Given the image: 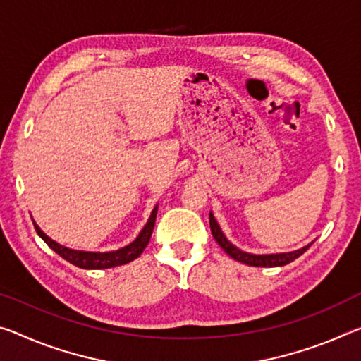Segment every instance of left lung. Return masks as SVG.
Returning <instances> with one entry per match:
<instances>
[{
    "instance_id": "1",
    "label": "left lung",
    "mask_w": 361,
    "mask_h": 361,
    "mask_svg": "<svg viewBox=\"0 0 361 361\" xmlns=\"http://www.w3.org/2000/svg\"><path fill=\"white\" fill-rule=\"evenodd\" d=\"M209 220H210V230L212 234H214L215 241L220 244V247L225 250V252L231 257V259L238 260V262H243L245 265H250V267H283V265H288V263L294 262L297 257H300L302 254L308 250L310 247V244L305 245V247H302L299 250H294V252H288V254H271V255H254V254H247V252H243V250H239L238 247H234V245L228 241L225 238V234L221 233L219 223L215 221L214 215H209Z\"/></svg>"
}]
</instances>
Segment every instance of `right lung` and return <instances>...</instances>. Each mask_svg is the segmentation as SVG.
<instances>
[{"mask_svg": "<svg viewBox=\"0 0 361 361\" xmlns=\"http://www.w3.org/2000/svg\"><path fill=\"white\" fill-rule=\"evenodd\" d=\"M156 215H157V207L152 210L149 221L146 223L145 228H142L140 236L136 238L133 243L128 244L127 247L118 249V250H116V252H104V254L82 252V250H73V249L64 247V245L57 244L53 241V239H49L47 234L39 230L35 221H33V226H35L38 236L42 238L43 241L47 243L56 254H59L64 260L71 262L72 265H75L78 268H85V270H101V268H112V267L125 265V263L138 259L142 250L146 249V245L149 244L154 225H156Z\"/></svg>", "mask_w": 361, "mask_h": 361, "instance_id": "right-lung-1", "label": "right lung"}]
</instances>
